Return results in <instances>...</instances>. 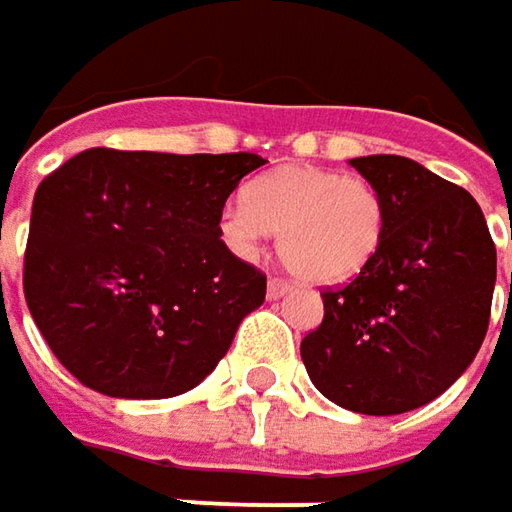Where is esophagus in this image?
<instances>
[{"mask_svg":"<svg viewBox=\"0 0 512 512\" xmlns=\"http://www.w3.org/2000/svg\"><path fill=\"white\" fill-rule=\"evenodd\" d=\"M287 290H290V285H287L285 279H276V276H273V279L267 282V299H282Z\"/></svg>","mask_w":512,"mask_h":512,"instance_id":"34e87169","label":"esophagus"}]
</instances>
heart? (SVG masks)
I'll return each instance as SVG.
<instances>
[{
    "label": "heart",
    "instance_id": "obj_1",
    "mask_svg": "<svg viewBox=\"0 0 512 512\" xmlns=\"http://www.w3.org/2000/svg\"><path fill=\"white\" fill-rule=\"evenodd\" d=\"M387 227L382 190L342 170L290 165L262 176L247 202L222 213V236L239 256H256L279 233V256L299 279L333 287L353 282L376 259Z\"/></svg>",
    "mask_w": 512,
    "mask_h": 512
}]
</instances>
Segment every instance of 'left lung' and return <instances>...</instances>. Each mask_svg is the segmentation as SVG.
<instances>
[{"instance_id": "8db88e82", "label": "left lung", "mask_w": 512, "mask_h": 512, "mask_svg": "<svg viewBox=\"0 0 512 512\" xmlns=\"http://www.w3.org/2000/svg\"><path fill=\"white\" fill-rule=\"evenodd\" d=\"M387 202L376 259L302 342L316 390L353 413L396 416L439 399L476 359L490 322L496 245L479 202L413 159H350Z\"/></svg>"}]
</instances>
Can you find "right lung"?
Returning a JSON list of instances; mask_svg holds the SVG:
<instances>
[{"mask_svg":"<svg viewBox=\"0 0 512 512\" xmlns=\"http://www.w3.org/2000/svg\"><path fill=\"white\" fill-rule=\"evenodd\" d=\"M256 153L93 148L33 196L25 299L53 356L113 399H170L213 373L265 273L236 259L222 207Z\"/></svg>","mask_w":512,"mask_h":512,"instance_id":"right-lung-1","label":"right lung"}]
</instances>
